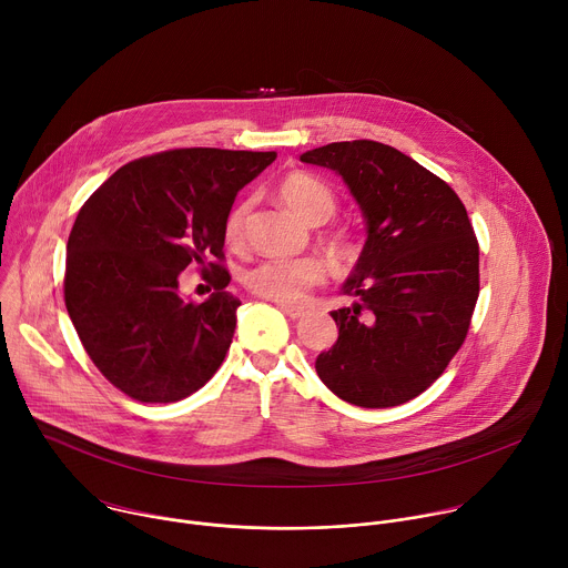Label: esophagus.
Instances as JSON below:
<instances>
[{
	"instance_id": "obj_1",
	"label": "esophagus",
	"mask_w": 568,
	"mask_h": 568,
	"mask_svg": "<svg viewBox=\"0 0 568 568\" xmlns=\"http://www.w3.org/2000/svg\"><path fill=\"white\" fill-rule=\"evenodd\" d=\"M276 305H278L290 318H298V316L305 314V310H303L301 305H290V303H281V301H276Z\"/></svg>"
}]
</instances>
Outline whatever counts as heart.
<instances>
[{
	"label": "heart",
	"instance_id": "1",
	"mask_svg": "<svg viewBox=\"0 0 568 568\" xmlns=\"http://www.w3.org/2000/svg\"><path fill=\"white\" fill-rule=\"evenodd\" d=\"M278 197L287 209H292L307 224H323L337 211L335 191L310 173H290L278 182ZM250 204L237 202L229 209L224 217V240L226 245H240L245 235ZM323 245L337 261H353L357 254L355 237L348 231L323 233ZM245 285L261 298L298 303L310 290L326 281V267L314 256L303 258H267L252 265L245 276Z\"/></svg>",
	"mask_w": 568,
	"mask_h": 568
}]
</instances>
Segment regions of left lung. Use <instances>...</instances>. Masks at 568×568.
I'll return each instance as SVG.
<instances>
[{
	"label": "left lung",
	"mask_w": 568,
	"mask_h": 568,
	"mask_svg": "<svg viewBox=\"0 0 568 568\" xmlns=\"http://www.w3.org/2000/svg\"><path fill=\"white\" fill-rule=\"evenodd\" d=\"M337 171L359 202L368 237L331 312L339 339L316 357L337 397L397 407L427 390L463 346L478 298V240L454 189L412 156L371 139L301 154Z\"/></svg>",
	"instance_id": "obj_1"
}]
</instances>
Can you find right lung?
I'll return each instance as SVG.
<instances>
[{"label":"right lung","instance_id":"right-lung-1","mask_svg":"<svg viewBox=\"0 0 568 568\" xmlns=\"http://www.w3.org/2000/svg\"><path fill=\"white\" fill-rule=\"evenodd\" d=\"M276 152L175 148L121 166L80 209L67 242L64 305L94 366L132 399L178 402L220 368L240 301L224 292V217ZM216 292L182 302L179 272Z\"/></svg>","mask_w":568,"mask_h":568}]
</instances>
